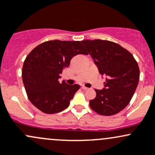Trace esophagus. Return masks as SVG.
<instances>
[{
  "label": "esophagus",
  "instance_id": "esophagus-1",
  "mask_svg": "<svg viewBox=\"0 0 155 155\" xmlns=\"http://www.w3.org/2000/svg\"><path fill=\"white\" fill-rule=\"evenodd\" d=\"M81 87H82V90H87V89H88L87 87H85V86H82Z\"/></svg>",
  "mask_w": 155,
  "mask_h": 155
}]
</instances>
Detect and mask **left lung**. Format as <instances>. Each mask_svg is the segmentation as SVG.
Masks as SVG:
<instances>
[{
	"label": "left lung",
	"instance_id": "left-lung-1",
	"mask_svg": "<svg viewBox=\"0 0 155 155\" xmlns=\"http://www.w3.org/2000/svg\"><path fill=\"white\" fill-rule=\"evenodd\" d=\"M97 66L99 72L107 76L102 90L95 89L97 96L90 107L104 116L116 114L125 108L137 87L140 69L131 53L118 44L106 40L81 41Z\"/></svg>",
	"mask_w": 155,
	"mask_h": 155
}]
</instances>
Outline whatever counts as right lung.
<instances>
[{
	"label": "right lung",
	"instance_id": "right-lung-1",
	"mask_svg": "<svg viewBox=\"0 0 155 155\" xmlns=\"http://www.w3.org/2000/svg\"><path fill=\"white\" fill-rule=\"evenodd\" d=\"M78 54L87 55L79 41L53 40L38 45L28 54L23 64L22 79L32 105L45 114L62 111L70 105L79 84L58 81Z\"/></svg>",
	"mask_w": 155,
	"mask_h": 155
}]
</instances>
